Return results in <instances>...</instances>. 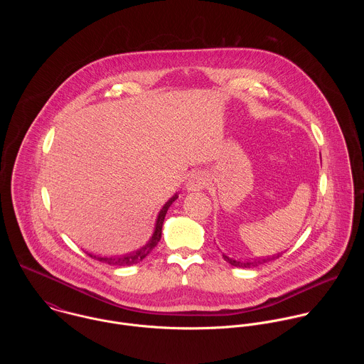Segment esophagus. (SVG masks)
<instances>
[{
  "instance_id": "obj_1",
  "label": "esophagus",
  "mask_w": 364,
  "mask_h": 364,
  "mask_svg": "<svg viewBox=\"0 0 364 364\" xmlns=\"http://www.w3.org/2000/svg\"><path fill=\"white\" fill-rule=\"evenodd\" d=\"M208 185V178L203 172H196L193 175H191L188 183H186V189L188 192H199L203 191Z\"/></svg>"
}]
</instances>
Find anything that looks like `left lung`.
Returning a JSON list of instances; mask_svg holds the SVG:
<instances>
[{
  "label": "left lung",
  "mask_w": 364,
  "mask_h": 364,
  "mask_svg": "<svg viewBox=\"0 0 364 364\" xmlns=\"http://www.w3.org/2000/svg\"><path fill=\"white\" fill-rule=\"evenodd\" d=\"M280 255H282V254L279 252V254H274V255H270V257H262V258H257V259L241 260L230 258L228 255L223 254V258H224L225 262H228L231 266H235V267H255V266L263 264V263H266V262H269V260L277 259Z\"/></svg>",
  "instance_id": "8db88e82"
}]
</instances>
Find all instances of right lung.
<instances>
[{"label":"right lung","mask_w":364,"mask_h":364,"mask_svg":"<svg viewBox=\"0 0 364 364\" xmlns=\"http://www.w3.org/2000/svg\"><path fill=\"white\" fill-rule=\"evenodd\" d=\"M178 199V195L175 193L164 206L159 210L158 215H156V225H154V231H153V235L150 237V240L147 241L146 245H143L141 248L133 251V252H129V254H124V255H113V257H102V255H97V254H90L87 252L92 259L100 260V262H104L106 264H110V266H130V264H136L139 262L147 258L151 251L156 247V244L159 242L161 240V232H162V224H164V218H165V214L168 211L169 206Z\"/></svg>","instance_id":"obj_1"}]
</instances>
